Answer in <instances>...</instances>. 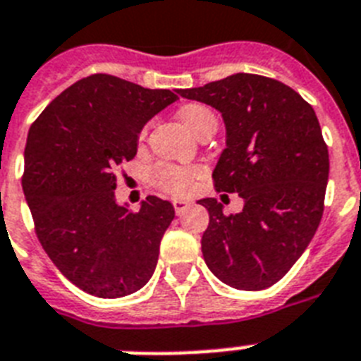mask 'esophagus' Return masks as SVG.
Segmentation results:
<instances>
[{"label": "esophagus", "instance_id": "1", "mask_svg": "<svg viewBox=\"0 0 361 361\" xmlns=\"http://www.w3.org/2000/svg\"><path fill=\"white\" fill-rule=\"evenodd\" d=\"M172 206H174L176 215H181V213H183V211H185L187 207L190 206V202H187V200H172Z\"/></svg>", "mask_w": 361, "mask_h": 361}]
</instances>
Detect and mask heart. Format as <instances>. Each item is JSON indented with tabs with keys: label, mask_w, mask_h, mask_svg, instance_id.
<instances>
[{
	"label": "heart",
	"mask_w": 361,
	"mask_h": 361,
	"mask_svg": "<svg viewBox=\"0 0 361 361\" xmlns=\"http://www.w3.org/2000/svg\"><path fill=\"white\" fill-rule=\"evenodd\" d=\"M180 118L195 135L200 133L206 126L216 124L215 113L202 104H187L180 109ZM146 130L140 133L145 139ZM202 176L198 165H172V163H157L150 169V181L155 189L163 190L166 195H187L195 181Z\"/></svg>",
	"instance_id": "b5f03b06"
}]
</instances>
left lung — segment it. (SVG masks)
I'll return each instance as SVG.
<instances>
[{
  "instance_id": "left-lung-1",
  "label": "left lung",
  "mask_w": 361,
  "mask_h": 361,
  "mask_svg": "<svg viewBox=\"0 0 361 361\" xmlns=\"http://www.w3.org/2000/svg\"><path fill=\"white\" fill-rule=\"evenodd\" d=\"M178 92L222 113L226 148L213 183L245 200L235 215H224L215 198L200 200L209 211L206 265L228 286L262 291L302 256L323 216L330 161L315 111L297 90L257 74Z\"/></svg>"
}]
</instances>
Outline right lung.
<instances>
[{
    "mask_svg": "<svg viewBox=\"0 0 361 361\" xmlns=\"http://www.w3.org/2000/svg\"><path fill=\"white\" fill-rule=\"evenodd\" d=\"M176 99L172 90L94 74L63 90L29 128L22 187L38 241L89 295L126 297L154 274L174 207L146 196L131 211L114 189L142 126Z\"/></svg>",
    "mask_w": 361,
    "mask_h": 361,
    "instance_id": "add662e5",
    "label": "right lung"
}]
</instances>
